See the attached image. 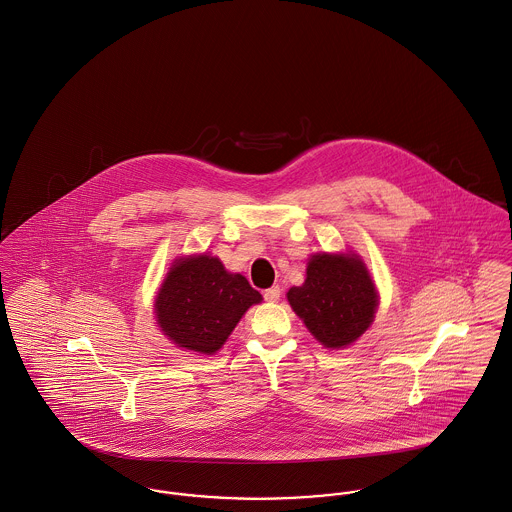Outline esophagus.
I'll return each instance as SVG.
<instances>
[{
    "instance_id": "esophagus-1",
    "label": "esophagus",
    "mask_w": 512,
    "mask_h": 512,
    "mask_svg": "<svg viewBox=\"0 0 512 512\" xmlns=\"http://www.w3.org/2000/svg\"><path fill=\"white\" fill-rule=\"evenodd\" d=\"M263 296H265L267 302H279V298H281V286H271V288H267V290L263 292Z\"/></svg>"
}]
</instances>
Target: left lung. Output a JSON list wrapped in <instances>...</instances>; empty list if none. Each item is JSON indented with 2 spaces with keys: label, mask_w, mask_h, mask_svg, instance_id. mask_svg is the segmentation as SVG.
Returning a JSON list of instances; mask_svg holds the SVG:
<instances>
[{
  "label": "left lung",
  "mask_w": 512,
  "mask_h": 512,
  "mask_svg": "<svg viewBox=\"0 0 512 512\" xmlns=\"http://www.w3.org/2000/svg\"><path fill=\"white\" fill-rule=\"evenodd\" d=\"M286 298L310 334L324 347L340 349L371 326L379 294L355 253H316L306 267V281Z\"/></svg>",
  "instance_id": "obj_1"
}]
</instances>
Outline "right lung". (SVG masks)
<instances>
[{"label": "right lung", "mask_w": 512, "mask_h": 512, "mask_svg": "<svg viewBox=\"0 0 512 512\" xmlns=\"http://www.w3.org/2000/svg\"><path fill=\"white\" fill-rule=\"evenodd\" d=\"M263 296L218 257L188 255L171 265L155 298L157 324L169 340L198 353L220 351L241 316Z\"/></svg>", "instance_id": "1"}]
</instances>
